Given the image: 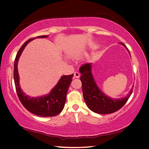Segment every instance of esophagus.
Here are the masks:
<instances>
[{"mask_svg": "<svg viewBox=\"0 0 149 149\" xmlns=\"http://www.w3.org/2000/svg\"><path fill=\"white\" fill-rule=\"evenodd\" d=\"M74 78H79V73L77 72H74Z\"/></svg>", "mask_w": 149, "mask_h": 149, "instance_id": "1", "label": "esophagus"}]
</instances>
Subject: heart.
I'll use <instances>...</instances> for the list:
<instances>
[{"label":"heart","instance_id":"b5f03b06","mask_svg":"<svg viewBox=\"0 0 149 149\" xmlns=\"http://www.w3.org/2000/svg\"><path fill=\"white\" fill-rule=\"evenodd\" d=\"M96 45H92V47H96Z\"/></svg>","mask_w":149,"mask_h":149}]
</instances>
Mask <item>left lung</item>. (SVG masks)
<instances>
[{
	"instance_id": "1",
	"label": "left lung",
	"mask_w": 149,
	"mask_h": 149,
	"mask_svg": "<svg viewBox=\"0 0 149 149\" xmlns=\"http://www.w3.org/2000/svg\"><path fill=\"white\" fill-rule=\"evenodd\" d=\"M120 43L128 52L127 47L123 43ZM79 72L81 74L80 79L84 100L88 107L97 114H111L120 109L127 102L132 92V88L129 94L124 97L118 99L112 98L102 92L97 86L92 75V63L84 64L79 68Z\"/></svg>"
}]
</instances>
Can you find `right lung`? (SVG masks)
<instances>
[{"mask_svg":"<svg viewBox=\"0 0 149 149\" xmlns=\"http://www.w3.org/2000/svg\"><path fill=\"white\" fill-rule=\"evenodd\" d=\"M49 35H43L35 38H46ZM34 39L27 40L21 46L17 54L14 63V74H13L15 88H16L18 97L21 104L30 112L42 117L55 116L59 114L63 109L66 100V95L74 74L61 76L56 86L47 95L36 97H31L26 95L20 87L17 64L19 57L26 45Z\"/></svg>","mask_w":149,"mask_h":149,"instance_id":"1","label":"right lung"}]
</instances>
